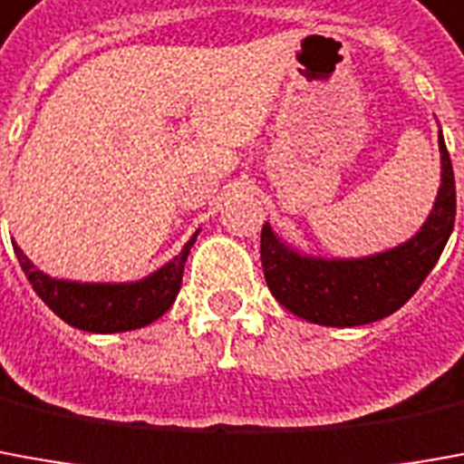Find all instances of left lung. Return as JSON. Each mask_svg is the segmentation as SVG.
<instances>
[{
	"mask_svg": "<svg viewBox=\"0 0 464 464\" xmlns=\"http://www.w3.org/2000/svg\"><path fill=\"white\" fill-rule=\"evenodd\" d=\"M442 187L430 219L414 237L382 255L361 260L303 257L263 225L260 257L267 287L280 305L318 325H366L392 315L407 303L445 250L455 227V171L440 130Z\"/></svg>",
	"mask_w": 464,
	"mask_h": 464,
	"instance_id": "obj_1",
	"label": "left lung"
}]
</instances>
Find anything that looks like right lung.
<instances>
[{"label":"right lung","instance_id":"1","mask_svg":"<svg viewBox=\"0 0 464 464\" xmlns=\"http://www.w3.org/2000/svg\"><path fill=\"white\" fill-rule=\"evenodd\" d=\"M194 239L197 235L161 270H156L139 283H121V285L55 280L40 273L17 245H14V255L34 293L65 324L91 334H118V331H133L140 325L153 324L159 315H164L171 308L181 287L184 263L189 257Z\"/></svg>","mask_w":464,"mask_h":464}]
</instances>
